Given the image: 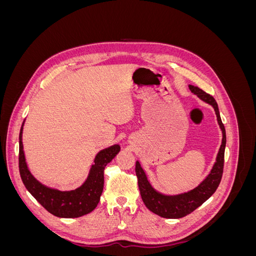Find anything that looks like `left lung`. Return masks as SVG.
<instances>
[{
	"instance_id": "obj_1",
	"label": "left lung",
	"mask_w": 256,
	"mask_h": 256,
	"mask_svg": "<svg viewBox=\"0 0 256 256\" xmlns=\"http://www.w3.org/2000/svg\"><path fill=\"white\" fill-rule=\"evenodd\" d=\"M190 90L193 94L196 95L200 100H203L206 104H210L216 112V120L222 131V143L219 148L218 154H216V162L212 168L210 173L207 175L205 180L200 182L196 188L190 190L188 192L182 193L176 196H166L158 192L154 189L150 182L147 180V176L142 168L140 162H136V174L138 177V184L143 202L145 206L154 214H156L162 218L166 219H180L182 216L191 214L196 210L204 202L210 198L216 188L219 187V184L222 178L223 173V164H224V150H226V128L222 124L220 113L216 100L204 90L198 88V86L189 85Z\"/></svg>"
}]
</instances>
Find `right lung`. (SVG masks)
Here are the masks:
<instances>
[{
	"instance_id": "right-lung-1",
	"label": "right lung",
	"mask_w": 256,
	"mask_h": 256,
	"mask_svg": "<svg viewBox=\"0 0 256 256\" xmlns=\"http://www.w3.org/2000/svg\"><path fill=\"white\" fill-rule=\"evenodd\" d=\"M23 122L19 134V171L28 191L44 208L60 218H78L94 210L104 190V171L108 164L120 150L118 144L100 150L92 164L88 176L79 188L70 191H60L38 182L28 168L22 144Z\"/></svg>"
}]
</instances>
